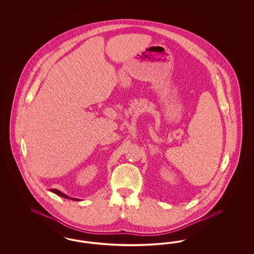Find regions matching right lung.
<instances>
[{"instance_id":"obj_1","label":"right lung","mask_w":254,"mask_h":254,"mask_svg":"<svg viewBox=\"0 0 254 254\" xmlns=\"http://www.w3.org/2000/svg\"><path fill=\"white\" fill-rule=\"evenodd\" d=\"M50 191H52V192H54V193L59 195V196L63 197V198H65V199H71V200H74V201H78V200H79V199H76V198H70V197L66 196L65 194L61 192L60 190H54V189H52V190H50Z\"/></svg>"}]
</instances>
